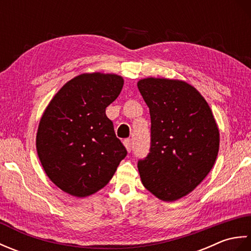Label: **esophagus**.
<instances>
[{
	"instance_id": "obj_1",
	"label": "esophagus",
	"mask_w": 251,
	"mask_h": 251,
	"mask_svg": "<svg viewBox=\"0 0 251 251\" xmlns=\"http://www.w3.org/2000/svg\"><path fill=\"white\" fill-rule=\"evenodd\" d=\"M123 143H124V146L127 149V151L130 152L131 151V140L130 139H125L124 141H123Z\"/></svg>"
}]
</instances>
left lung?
<instances>
[{"label":"left lung","instance_id":"1","mask_svg":"<svg viewBox=\"0 0 251 251\" xmlns=\"http://www.w3.org/2000/svg\"><path fill=\"white\" fill-rule=\"evenodd\" d=\"M137 85L151 116L150 153L138 161L141 182L159 200L177 201L214 166L219 129L207 101L190 84L148 77Z\"/></svg>","mask_w":251,"mask_h":251}]
</instances>
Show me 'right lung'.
Segmentation results:
<instances>
[{
    "instance_id": "right-lung-1",
    "label": "right lung",
    "mask_w": 251,
    "mask_h": 251,
    "mask_svg": "<svg viewBox=\"0 0 251 251\" xmlns=\"http://www.w3.org/2000/svg\"><path fill=\"white\" fill-rule=\"evenodd\" d=\"M123 85L116 74L84 73L63 85L47 105L37 128V155L49 178L66 193H96L127 155L105 115Z\"/></svg>"
}]
</instances>
